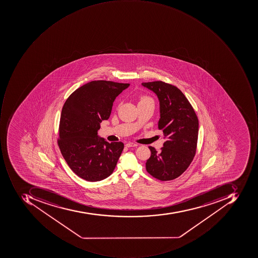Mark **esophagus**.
I'll list each match as a JSON object with an SVG mask.
<instances>
[{"mask_svg":"<svg viewBox=\"0 0 258 258\" xmlns=\"http://www.w3.org/2000/svg\"><path fill=\"white\" fill-rule=\"evenodd\" d=\"M137 146H138V144L135 143H128L125 144V147H137Z\"/></svg>","mask_w":258,"mask_h":258,"instance_id":"34e87169","label":"esophagus"}]
</instances>
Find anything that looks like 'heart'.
Returning <instances> with one entry per match:
<instances>
[{
	"mask_svg": "<svg viewBox=\"0 0 258 258\" xmlns=\"http://www.w3.org/2000/svg\"><path fill=\"white\" fill-rule=\"evenodd\" d=\"M148 101H152L151 98H148L147 96H144V95H141V96L139 97V104Z\"/></svg>",
	"mask_w": 258,
	"mask_h": 258,
	"instance_id": "b5f03b06",
	"label": "heart"
}]
</instances>
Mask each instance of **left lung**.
<instances>
[{"label":"left lung","mask_w":258,"mask_h":258,"mask_svg":"<svg viewBox=\"0 0 258 258\" xmlns=\"http://www.w3.org/2000/svg\"><path fill=\"white\" fill-rule=\"evenodd\" d=\"M142 85L158 97V128L166 140L160 153L149 147L151 156L146 163V169L150 175L162 181L174 180L187 170L196 155L199 119L188 100L177 87L160 81Z\"/></svg>","instance_id":"obj_1"}]
</instances>
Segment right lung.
<instances>
[{"mask_svg":"<svg viewBox=\"0 0 258 258\" xmlns=\"http://www.w3.org/2000/svg\"><path fill=\"white\" fill-rule=\"evenodd\" d=\"M130 84L94 81L68 97L61 111L58 146L73 171L84 180L99 181L115 170L124 149L98 136L102 120L111 115L113 102Z\"/></svg>","mask_w":258,"mask_h":258,"instance_id":"1","label":"right lung"}]
</instances>
